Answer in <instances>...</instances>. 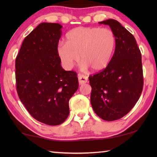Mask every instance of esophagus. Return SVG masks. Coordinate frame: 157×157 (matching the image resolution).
Here are the masks:
<instances>
[{
	"label": "esophagus",
	"instance_id": "34e87169",
	"mask_svg": "<svg viewBox=\"0 0 157 157\" xmlns=\"http://www.w3.org/2000/svg\"><path fill=\"white\" fill-rule=\"evenodd\" d=\"M78 79H79V84H86L87 81H88V78H87V76L86 75H79Z\"/></svg>",
	"mask_w": 157,
	"mask_h": 157
}]
</instances>
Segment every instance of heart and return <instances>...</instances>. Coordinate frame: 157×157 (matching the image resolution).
Returning <instances> with one entry per match:
<instances>
[{"label":"heart","instance_id":"heart-1","mask_svg":"<svg viewBox=\"0 0 157 157\" xmlns=\"http://www.w3.org/2000/svg\"><path fill=\"white\" fill-rule=\"evenodd\" d=\"M116 37L109 28L78 27L66 34V43L60 42L57 53L63 67L73 68L80 56L81 68L99 72L110 63L115 51Z\"/></svg>","mask_w":157,"mask_h":157}]
</instances>
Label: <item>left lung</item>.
Here are the masks:
<instances>
[{
    "label": "left lung",
    "mask_w": 157,
    "mask_h": 157,
    "mask_svg": "<svg viewBox=\"0 0 157 157\" xmlns=\"http://www.w3.org/2000/svg\"><path fill=\"white\" fill-rule=\"evenodd\" d=\"M108 25L116 37L115 51L105 70L89 77L91 103L103 120L112 121L125 116L134 107L143 91L141 53L134 36L118 21L99 22Z\"/></svg>",
    "instance_id": "8db88e82"
}]
</instances>
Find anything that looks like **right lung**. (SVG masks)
<instances>
[{"label":"right lung","instance_id":"right-lung-1","mask_svg":"<svg viewBox=\"0 0 157 157\" xmlns=\"http://www.w3.org/2000/svg\"><path fill=\"white\" fill-rule=\"evenodd\" d=\"M62 25L41 23L25 37L16 58L17 90L34 119L58 125L69 115L68 102L79 86L75 72L61 66L57 47Z\"/></svg>","mask_w":157,"mask_h":157}]
</instances>
